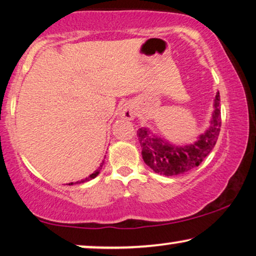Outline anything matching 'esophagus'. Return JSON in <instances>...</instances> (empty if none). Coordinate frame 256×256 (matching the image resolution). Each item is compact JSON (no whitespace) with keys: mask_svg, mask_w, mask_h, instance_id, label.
I'll return each mask as SVG.
<instances>
[{"mask_svg":"<svg viewBox=\"0 0 256 256\" xmlns=\"http://www.w3.org/2000/svg\"><path fill=\"white\" fill-rule=\"evenodd\" d=\"M121 116L126 118V120H132L134 118V112H132L129 107H124V110H121Z\"/></svg>","mask_w":256,"mask_h":256,"instance_id":"34e87169","label":"esophagus"}]
</instances>
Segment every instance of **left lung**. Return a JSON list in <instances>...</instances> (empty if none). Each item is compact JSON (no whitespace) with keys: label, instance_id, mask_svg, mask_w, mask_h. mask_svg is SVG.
I'll return each instance as SVG.
<instances>
[{"label":"left lung","instance_id":"1","mask_svg":"<svg viewBox=\"0 0 256 256\" xmlns=\"http://www.w3.org/2000/svg\"><path fill=\"white\" fill-rule=\"evenodd\" d=\"M220 96L216 93L214 99L211 126L204 134L199 136L198 141L188 146H174L155 136L148 128H140L138 138L142 148V157L144 163L156 174L164 176H177L198 166L205 157L214 148L218 140L222 115H220Z\"/></svg>","mask_w":256,"mask_h":256}]
</instances>
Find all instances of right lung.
I'll return each mask as SVG.
<instances>
[{
	"label": "right lung",
	"instance_id": "right-lung-1",
	"mask_svg": "<svg viewBox=\"0 0 256 256\" xmlns=\"http://www.w3.org/2000/svg\"><path fill=\"white\" fill-rule=\"evenodd\" d=\"M102 166H104V162L101 163V166H99V169H96L92 174H90V176L86 177L85 180H79V182H76V184H80V183H84V182H88V180H93V178H96V177L98 176V174H99V172H100V170H101V168H102ZM76 183H74V184H76ZM68 185H73V183H68Z\"/></svg>",
	"mask_w": 256,
	"mask_h": 256
}]
</instances>
